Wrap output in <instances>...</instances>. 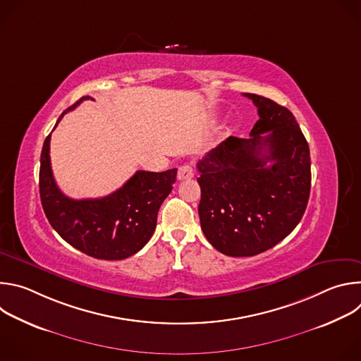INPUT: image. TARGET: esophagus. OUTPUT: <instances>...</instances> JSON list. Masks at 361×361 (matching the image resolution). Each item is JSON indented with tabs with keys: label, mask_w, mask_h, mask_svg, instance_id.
<instances>
[{
	"label": "esophagus",
	"mask_w": 361,
	"mask_h": 361,
	"mask_svg": "<svg viewBox=\"0 0 361 361\" xmlns=\"http://www.w3.org/2000/svg\"><path fill=\"white\" fill-rule=\"evenodd\" d=\"M192 177H194V170L190 164H184L178 169V173H177L178 180H190Z\"/></svg>",
	"instance_id": "esophagus-1"
}]
</instances>
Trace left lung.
<instances>
[{"instance_id": "1", "label": "left lung", "mask_w": 361, "mask_h": 361, "mask_svg": "<svg viewBox=\"0 0 361 361\" xmlns=\"http://www.w3.org/2000/svg\"><path fill=\"white\" fill-rule=\"evenodd\" d=\"M244 95L260 117L250 137H228L197 163L201 230L231 257L257 255L286 238L312 187L310 149L291 111L270 98Z\"/></svg>"}]
</instances>
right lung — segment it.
Instances as JSON below:
<instances>
[{
    "mask_svg": "<svg viewBox=\"0 0 361 361\" xmlns=\"http://www.w3.org/2000/svg\"><path fill=\"white\" fill-rule=\"evenodd\" d=\"M84 99L92 98H80L60 116L57 124ZM49 140L51 134L44 141L39 166V197L49 224L68 244L94 259L123 260L140 251L156 230L160 205L173 190L177 169L137 171L113 194L73 200L56 184Z\"/></svg>",
    "mask_w": 361,
    "mask_h": 361,
    "instance_id": "1",
    "label": "right lung"
}]
</instances>
